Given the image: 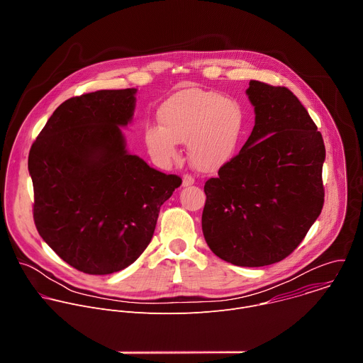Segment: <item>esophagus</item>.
<instances>
[{
  "mask_svg": "<svg viewBox=\"0 0 363 363\" xmlns=\"http://www.w3.org/2000/svg\"><path fill=\"white\" fill-rule=\"evenodd\" d=\"M194 182H195V179H194L192 175L185 174V175L182 177V185H184V186H189V185H192Z\"/></svg>",
  "mask_w": 363,
  "mask_h": 363,
  "instance_id": "esophagus-1",
  "label": "esophagus"
}]
</instances>
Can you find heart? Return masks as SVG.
Returning <instances> with one entry per match:
<instances>
[{"label":"heart","instance_id":"obj_1","mask_svg":"<svg viewBox=\"0 0 363 363\" xmlns=\"http://www.w3.org/2000/svg\"><path fill=\"white\" fill-rule=\"evenodd\" d=\"M158 125L143 132L150 158L161 167L178 157V143L188 146L191 164L214 172L233 158L242 132V112L235 101L196 87L181 90L158 109Z\"/></svg>","mask_w":363,"mask_h":363}]
</instances>
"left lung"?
Returning <instances> with one entry per match:
<instances>
[{"mask_svg":"<svg viewBox=\"0 0 363 363\" xmlns=\"http://www.w3.org/2000/svg\"><path fill=\"white\" fill-rule=\"evenodd\" d=\"M252 132L238 155L203 185L202 233L221 260L279 263L303 241L325 202L322 133L284 86L250 80Z\"/></svg>","mask_w":363,"mask_h":363,"instance_id":"1","label":"left lung"}]
</instances>
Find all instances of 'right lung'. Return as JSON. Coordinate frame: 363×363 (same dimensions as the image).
Here are the masks:
<instances>
[{
  "label": "right lung",
  "mask_w": 363,
  "mask_h": 363,
  "mask_svg": "<svg viewBox=\"0 0 363 363\" xmlns=\"http://www.w3.org/2000/svg\"><path fill=\"white\" fill-rule=\"evenodd\" d=\"M135 89L96 90L63 101L28 153L33 218L63 262L103 276L135 263L149 245L162 203L182 184L129 155L119 126Z\"/></svg>",
  "instance_id": "1"
}]
</instances>
